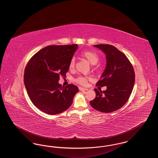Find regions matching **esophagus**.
I'll return each instance as SVG.
<instances>
[{"mask_svg":"<svg viewBox=\"0 0 158 158\" xmlns=\"http://www.w3.org/2000/svg\"><path fill=\"white\" fill-rule=\"evenodd\" d=\"M79 90H81V91H85V90H88L86 88H82V87H79Z\"/></svg>","mask_w":158,"mask_h":158,"instance_id":"obj_1","label":"esophagus"}]
</instances>
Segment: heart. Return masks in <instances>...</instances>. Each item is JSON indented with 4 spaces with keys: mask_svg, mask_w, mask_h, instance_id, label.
I'll return each instance as SVG.
<instances>
[{
    "mask_svg": "<svg viewBox=\"0 0 158 158\" xmlns=\"http://www.w3.org/2000/svg\"><path fill=\"white\" fill-rule=\"evenodd\" d=\"M82 55L85 58H86L87 60H88V61L92 65L96 64L98 63L99 59L98 54L94 52H91V51L84 52H83ZM75 59L74 57H72L69 63V68L73 69L75 67ZM90 79V77H89V76H79L78 77H77L75 81L76 82L78 83L81 85H85L87 84L88 81Z\"/></svg>",
    "mask_w": 158,
    "mask_h": 158,
    "instance_id": "obj_1",
    "label": "heart"
}]
</instances>
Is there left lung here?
Here are the masks:
<instances>
[{
    "instance_id": "left-lung-1",
    "label": "left lung",
    "mask_w": 158,
    "mask_h": 158,
    "mask_svg": "<svg viewBox=\"0 0 158 158\" xmlns=\"http://www.w3.org/2000/svg\"><path fill=\"white\" fill-rule=\"evenodd\" d=\"M94 46L106 55V67L96 86H106V89L102 92L95 89L96 97L90 101V104L99 111L111 113L120 109L127 102L135 85V70L126 56L114 46Z\"/></svg>"
}]
</instances>
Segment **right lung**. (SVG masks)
Masks as SVG:
<instances>
[{
  "label": "right lung",
  "instance_id": "right-lung-1",
  "mask_svg": "<svg viewBox=\"0 0 158 158\" xmlns=\"http://www.w3.org/2000/svg\"><path fill=\"white\" fill-rule=\"evenodd\" d=\"M77 44L48 45L35 53L28 61L23 76L24 84L31 101L44 113L55 115L70 106L78 92L77 86L59 83L66 77L69 63Z\"/></svg>",
  "mask_w": 158,
  "mask_h": 158
}]
</instances>
